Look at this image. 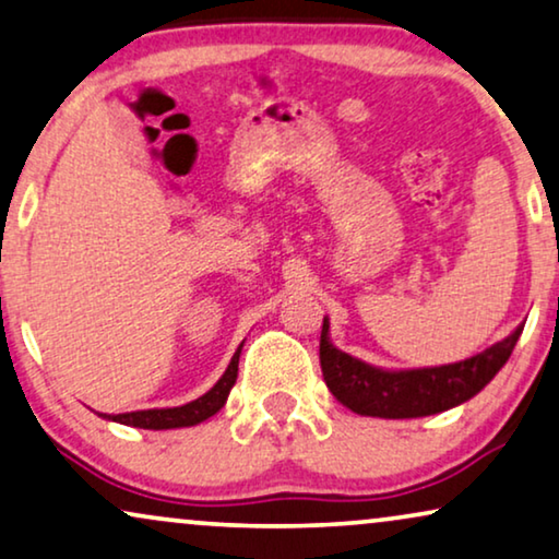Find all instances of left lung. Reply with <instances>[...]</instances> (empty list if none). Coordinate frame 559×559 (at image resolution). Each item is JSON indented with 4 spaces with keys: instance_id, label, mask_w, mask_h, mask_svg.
Returning a JSON list of instances; mask_svg holds the SVG:
<instances>
[{
    "instance_id": "left-lung-1",
    "label": "left lung",
    "mask_w": 559,
    "mask_h": 559,
    "mask_svg": "<svg viewBox=\"0 0 559 559\" xmlns=\"http://www.w3.org/2000/svg\"><path fill=\"white\" fill-rule=\"evenodd\" d=\"M328 318H323L320 333V369L331 394L343 407L364 417L409 419L427 417L453 409L457 404L476 396L501 366L509 361L524 325H519L507 338L491 348L465 358L457 364L427 366V369H379L338 350L328 333Z\"/></svg>"
}]
</instances>
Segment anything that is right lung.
I'll return each mask as SVG.
<instances>
[{
    "mask_svg": "<svg viewBox=\"0 0 559 559\" xmlns=\"http://www.w3.org/2000/svg\"><path fill=\"white\" fill-rule=\"evenodd\" d=\"M241 346L236 348V354L231 358V364H228V369L224 371V377H221L203 396H198V400L182 404V407L140 409V412H124V415H102V417L111 419V423H119V425L142 427V430H175V427L201 425L203 419L213 417L226 404L228 392H231L236 384V373H239Z\"/></svg>",
    "mask_w": 559,
    "mask_h": 559,
    "instance_id": "1",
    "label": "right lung"
}]
</instances>
